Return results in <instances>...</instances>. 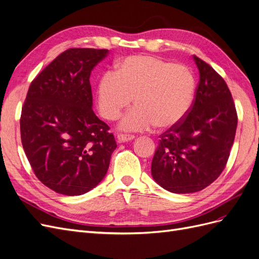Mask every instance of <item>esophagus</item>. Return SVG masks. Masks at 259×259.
<instances>
[{"label": "esophagus", "mask_w": 259, "mask_h": 259, "mask_svg": "<svg viewBox=\"0 0 259 259\" xmlns=\"http://www.w3.org/2000/svg\"><path fill=\"white\" fill-rule=\"evenodd\" d=\"M117 142L119 143H125V142H131L135 138L134 135H125V134H117L116 136Z\"/></svg>", "instance_id": "obj_1"}]
</instances>
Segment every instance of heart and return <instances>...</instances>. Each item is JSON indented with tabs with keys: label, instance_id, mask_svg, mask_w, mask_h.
Returning <instances> with one entry per match:
<instances>
[{
	"label": "heart",
	"instance_id": "obj_1",
	"mask_svg": "<svg viewBox=\"0 0 259 259\" xmlns=\"http://www.w3.org/2000/svg\"><path fill=\"white\" fill-rule=\"evenodd\" d=\"M195 82L182 64L148 55L119 60L114 72H105L97 85V106L109 121L119 117L131 103L136 105L123 116L120 128L144 132L170 128L182 122L193 103Z\"/></svg>",
	"mask_w": 259,
	"mask_h": 259
}]
</instances>
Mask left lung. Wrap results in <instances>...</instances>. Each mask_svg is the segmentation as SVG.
I'll use <instances>...</instances> for the list:
<instances>
[{
	"mask_svg": "<svg viewBox=\"0 0 259 259\" xmlns=\"http://www.w3.org/2000/svg\"><path fill=\"white\" fill-rule=\"evenodd\" d=\"M200 81L185 119L160 136L153 155L154 182L173 193L204 189L222 174L236 136L238 115L223 77L197 56Z\"/></svg>",
	"mask_w": 259,
	"mask_h": 259,
	"instance_id": "obj_1",
	"label": "left lung"
}]
</instances>
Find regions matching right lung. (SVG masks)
<instances>
[{
	"label": "right lung",
	"mask_w": 259,
	"mask_h": 259,
	"mask_svg": "<svg viewBox=\"0 0 259 259\" xmlns=\"http://www.w3.org/2000/svg\"><path fill=\"white\" fill-rule=\"evenodd\" d=\"M109 51L70 49L31 83L20 117L23 150L55 192L81 195L107 174L116 143L93 111L92 70Z\"/></svg>",
	"instance_id": "add662e5"
}]
</instances>
